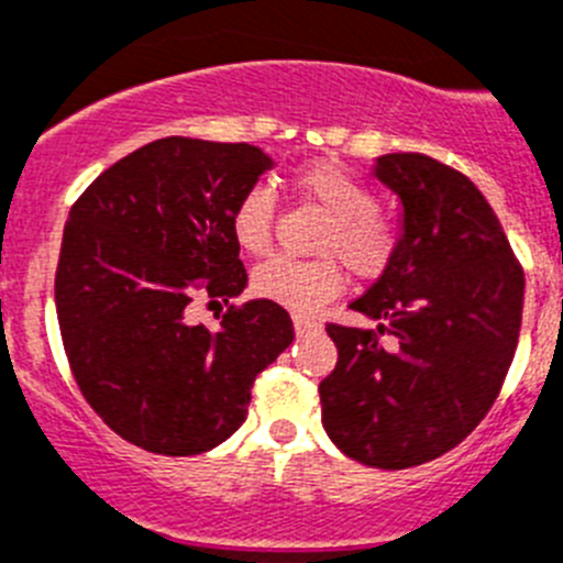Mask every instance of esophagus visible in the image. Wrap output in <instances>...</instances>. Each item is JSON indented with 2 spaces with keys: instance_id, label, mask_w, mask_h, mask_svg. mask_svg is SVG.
<instances>
[{
  "instance_id": "34e87169",
  "label": "esophagus",
  "mask_w": 563,
  "mask_h": 563,
  "mask_svg": "<svg viewBox=\"0 0 563 563\" xmlns=\"http://www.w3.org/2000/svg\"><path fill=\"white\" fill-rule=\"evenodd\" d=\"M319 322L311 317H294V331H297V336H311V333L319 331Z\"/></svg>"
}]
</instances>
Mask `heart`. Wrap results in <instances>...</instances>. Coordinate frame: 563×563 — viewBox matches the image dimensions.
Listing matches in <instances>:
<instances>
[{
	"label": "heart",
	"instance_id": "obj_1",
	"mask_svg": "<svg viewBox=\"0 0 563 563\" xmlns=\"http://www.w3.org/2000/svg\"><path fill=\"white\" fill-rule=\"evenodd\" d=\"M294 187L302 199L325 212L313 250L319 257L291 261L269 257L252 275V291L263 300L277 302L288 311H317L342 291V266L362 280H376L401 252V230L393 219L376 210V196L364 181L336 162H313L297 170ZM277 201L272 190L252 185L238 196L230 210V232L238 250L246 255H263L272 246Z\"/></svg>",
	"mask_w": 563,
	"mask_h": 563
}]
</instances>
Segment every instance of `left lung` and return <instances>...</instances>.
<instances>
[{
  "mask_svg": "<svg viewBox=\"0 0 563 563\" xmlns=\"http://www.w3.org/2000/svg\"><path fill=\"white\" fill-rule=\"evenodd\" d=\"M376 176L404 201L401 252L351 302L376 328L325 325L339 358L319 401L347 457L401 471L454 449L494 407L519 342L525 272L468 176L427 154L378 156Z\"/></svg>",
  "mask_w": 563,
  "mask_h": 563,
  "instance_id": "left-lung-1",
  "label": "left lung"
}]
</instances>
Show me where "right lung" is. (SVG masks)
Returning a JSON list of instances; mask_svg holds the SVG:
<instances>
[{"mask_svg": "<svg viewBox=\"0 0 563 563\" xmlns=\"http://www.w3.org/2000/svg\"><path fill=\"white\" fill-rule=\"evenodd\" d=\"M266 168L255 145L165 136L106 168L69 210L55 269L69 369L106 427L145 452L224 443L257 373L291 344V317L269 300L230 306L219 328L190 319L196 297L244 291L230 210Z\"/></svg>", "mask_w": 563, "mask_h": 563, "instance_id": "add662e5", "label": "right lung"}]
</instances>
